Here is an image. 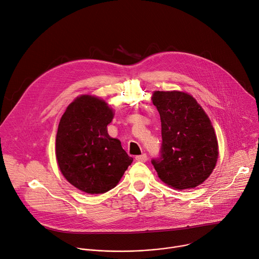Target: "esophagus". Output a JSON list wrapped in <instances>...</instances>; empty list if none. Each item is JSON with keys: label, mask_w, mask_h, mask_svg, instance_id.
Here are the masks:
<instances>
[{"label": "esophagus", "mask_w": 259, "mask_h": 259, "mask_svg": "<svg viewBox=\"0 0 259 259\" xmlns=\"http://www.w3.org/2000/svg\"><path fill=\"white\" fill-rule=\"evenodd\" d=\"M135 160L138 161V162H145L147 160V156H146V154H142V155L136 156Z\"/></svg>", "instance_id": "esophagus-1"}]
</instances>
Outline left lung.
I'll return each instance as SVG.
<instances>
[{
    "label": "left lung",
    "instance_id": "obj_1",
    "mask_svg": "<svg viewBox=\"0 0 259 259\" xmlns=\"http://www.w3.org/2000/svg\"><path fill=\"white\" fill-rule=\"evenodd\" d=\"M153 103L161 117L162 146L152 160L159 177L171 188L198 187L212 173L218 158L214 128L197 100L179 91H156Z\"/></svg>",
    "mask_w": 259,
    "mask_h": 259
}]
</instances>
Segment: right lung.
I'll return each instance as SVG.
<instances>
[{
    "mask_svg": "<svg viewBox=\"0 0 259 259\" xmlns=\"http://www.w3.org/2000/svg\"><path fill=\"white\" fill-rule=\"evenodd\" d=\"M112 108L101 99L83 95L62 115L56 134V158L66 180L87 194L114 189L133 159L120 140L107 133Z\"/></svg>",
    "mask_w": 259,
    "mask_h": 259,
    "instance_id": "right-lung-1",
    "label": "right lung"
}]
</instances>
